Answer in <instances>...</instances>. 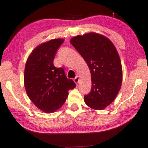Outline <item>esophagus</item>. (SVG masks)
<instances>
[{"label":"esophagus","mask_w":148,"mask_h":148,"mask_svg":"<svg viewBox=\"0 0 148 148\" xmlns=\"http://www.w3.org/2000/svg\"><path fill=\"white\" fill-rule=\"evenodd\" d=\"M74 81L76 84H78L79 83V81H80V78H79V76H77L75 77V78L74 79Z\"/></svg>","instance_id":"esophagus-1"}]
</instances>
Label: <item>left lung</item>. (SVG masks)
Instances as JSON below:
<instances>
[{"instance_id":"obj_1","label":"left lung","mask_w":148,"mask_h":148,"mask_svg":"<svg viewBox=\"0 0 148 148\" xmlns=\"http://www.w3.org/2000/svg\"><path fill=\"white\" fill-rule=\"evenodd\" d=\"M70 43L91 74L92 89L84 97L85 103L95 110L105 109L115 100L122 83L121 62L115 45L107 37L94 32L77 35Z\"/></svg>"}]
</instances>
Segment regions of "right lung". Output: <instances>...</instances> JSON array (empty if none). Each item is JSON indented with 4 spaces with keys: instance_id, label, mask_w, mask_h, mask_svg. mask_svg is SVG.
I'll return each mask as SVG.
<instances>
[{
    "instance_id": "right-lung-1",
    "label": "right lung",
    "mask_w": 148,
    "mask_h": 148,
    "mask_svg": "<svg viewBox=\"0 0 148 148\" xmlns=\"http://www.w3.org/2000/svg\"><path fill=\"white\" fill-rule=\"evenodd\" d=\"M64 39H53L41 43L27 60L24 72L26 92L33 103L43 112L51 113L60 109L76 87L67 78L62 68H56L53 59Z\"/></svg>"
}]
</instances>
